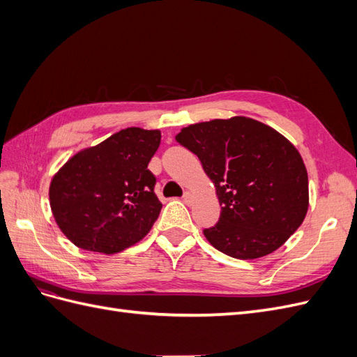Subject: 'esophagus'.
<instances>
[{"instance_id": "34e87169", "label": "esophagus", "mask_w": 357, "mask_h": 357, "mask_svg": "<svg viewBox=\"0 0 357 357\" xmlns=\"http://www.w3.org/2000/svg\"><path fill=\"white\" fill-rule=\"evenodd\" d=\"M192 199H193L192 193H190V192H185V195H183V201H185L186 204H190V202H192Z\"/></svg>"}]
</instances>
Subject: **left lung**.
<instances>
[{"label": "left lung", "mask_w": 357, "mask_h": 357, "mask_svg": "<svg viewBox=\"0 0 357 357\" xmlns=\"http://www.w3.org/2000/svg\"><path fill=\"white\" fill-rule=\"evenodd\" d=\"M177 143L195 153L213 180L220 219L205 238L235 259L282 247L304 222L308 176L295 146L271 126L236 116L183 128Z\"/></svg>", "instance_id": "left-lung-1"}]
</instances>
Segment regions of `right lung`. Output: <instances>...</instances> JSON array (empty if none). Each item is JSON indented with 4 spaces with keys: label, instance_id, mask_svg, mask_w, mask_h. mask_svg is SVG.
<instances>
[{
    "label": "right lung",
    "instance_id": "right-lung-1",
    "mask_svg": "<svg viewBox=\"0 0 357 357\" xmlns=\"http://www.w3.org/2000/svg\"><path fill=\"white\" fill-rule=\"evenodd\" d=\"M159 131L126 128L74 155L49 189L53 218L67 238L89 252L113 255L143 240L162 204L147 168Z\"/></svg>",
    "mask_w": 357,
    "mask_h": 357
}]
</instances>
